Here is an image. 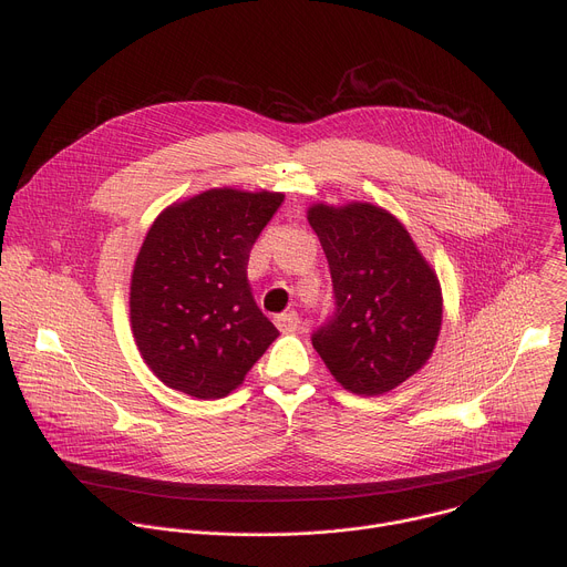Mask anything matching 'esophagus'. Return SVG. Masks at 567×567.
Wrapping results in <instances>:
<instances>
[{"instance_id": "1", "label": "esophagus", "mask_w": 567, "mask_h": 567, "mask_svg": "<svg viewBox=\"0 0 567 567\" xmlns=\"http://www.w3.org/2000/svg\"><path fill=\"white\" fill-rule=\"evenodd\" d=\"M274 320H276V326H278L280 332H296V330H300V316L296 311L280 313Z\"/></svg>"}]
</instances>
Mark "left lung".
Wrapping results in <instances>:
<instances>
[{"mask_svg":"<svg viewBox=\"0 0 567 567\" xmlns=\"http://www.w3.org/2000/svg\"><path fill=\"white\" fill-rule=\"evenodd\" d=\"M307 219L334 287V311L311 346L343 388L383 394L413 377L437 343V276L409 230L379 206L318 204Z\"/></svg>","mask_w":567,"mask_h":567,"instance_id":"left-lung-1","label":"left lung"}]
</instances>
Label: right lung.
Here are the masks:
<instances>
[{
    "label": "right lung",
    "mask_w": 567,
    "mask_h": 567,
    "mask_svg": "<svg viewBox=\"0 0 567 567\" xmlns=\"http://www.w3.org/2000/svg\"><path fill=\"white\" fill-rule=\"evenodd\" d=\"M285 195L213 188L156 217L138 251L130 318L166 385L197 399L235 390L278 337L258 309L247 262Z\"/></svg>",
    "instance_id": "obj_1"
}]
</instances>
